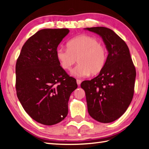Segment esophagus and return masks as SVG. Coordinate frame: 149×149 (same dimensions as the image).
Listing matches in <instances>:
<instances>
[{
  "mask_svg": "<svg viewBox=\"0 0 149 149\" xmlns=\"http://www.w3.org/2000/svg\"><path fill=\"white\" fill-rule=\"evenodd\" d=\"M81 83V81L79 80V79H77V84H78V86H80Z\"/></svg>",
  "mask_w": 149,
  "mask_h": 149,
  "instance_id": "obj_1",
  "label": "esophagus"
}]
</instances>
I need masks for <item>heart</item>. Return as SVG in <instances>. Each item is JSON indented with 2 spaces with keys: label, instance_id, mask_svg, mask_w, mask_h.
<instances>
[{
  "label": "heart",
  "instance_id": "heart-1",
  "mask_svg": "<svg viewBox=\"0 0 149 149\" xmlns=\"http://www.w3.org/2000/svg\"><path fill=\"white\" fill-rule=\"evenodd\" d=\"M67 47H58L56 58L61 67L70 70L77 61L79 64L71 74L77 77H86L100 74L104 69L107 60V51L95 37L82 35L67 42Z\"/></svg>",
  "mask_w": 149,
  "mask_h": 149
}]
</instances>
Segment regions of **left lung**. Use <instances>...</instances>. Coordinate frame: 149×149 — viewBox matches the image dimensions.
<instances>
[{
  "instance_id": "obj_1",
  "label": "left lung",
  "mask_w": 149,
  "mask_h": 149,
  "mask_svg": "<svg viewBox=\"0 0 149 149\" xmlns=\"http://www.w3.org/2000/svg\"><path fill=\"white\" fill-rule=\"evenodd\" d=\"M84 30L101 37L109 53L104 69L81 84L86 93L88 113L100 123H112L123 115L132 101L135 67L127 44L112 30L103 26Z\"/></svg>"
}]
</instances>
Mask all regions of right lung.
Segmentation results:
<instances>
[{
  "instance_id": "1",
  "label": "right lung",
  "mask_w": 149,
  "mask_h": 149,
  "mask_svg": "<svg viewBox=\"0 0 149 149\" xmlns=\"http://www.w3.org/2000/svg\"><path fill=\"white\" fill-rule=\"evenodd\" d=\"M69 32L68 29L38 31L23 45L16 61L18 98L25 112L44 125H54L66 117L69 98L77 88L56 54Z\"/></svg>"
}]
</instances>
